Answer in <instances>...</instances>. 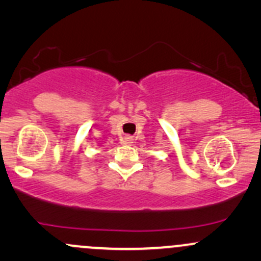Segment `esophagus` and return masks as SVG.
Wrapping results in <instances>:
<instances>
[{
    "label": "esophagus",
    "mask_w": 261,
    "mask_h": 261,
    "mask_svg": "<svg viewBox=\"0 0 261 261\" xmlns=\"http://www.w3.org/2000/svg\"><path fill=\"white\" fill-rule=\"evenodd\" d=\"M133 137L131 136H125L124 137V140H122V142L124 143H126V145H131V143H133Z\"/></svg>",
    "instance_id": "obj_1"
}]
</instances>
